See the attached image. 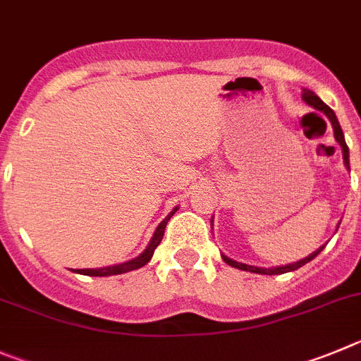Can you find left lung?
Here are the masks:
<instances>
[{
    "label": "left lung",
    "mask_w": 361,
    "mask_h": 361,
    "mask_svg": "<svg viewBox=\"0 0 361 361\" xmlns=\"http://www.w3.org/2000/svg\"><path fill=\"white\" fill-rule=\"evenodd\" d=\"M302 100L306 102V104L312 105L313 109H317V111L324 112V114L327 116V120L331 121L333 132H335V140L338 141V145H340V147H342L343 164H345L347 170H349V148H347L345 140H343L342 127H340V123H338V120H336V116H335V112H333V109L327 107V105L324 104V102L320 100L319 97H317L315 92L308 91V89H302ZM322 249H324V245L320 247L319 250H315V252H313V254H310L308 257H304V259L295 261V263L284 264V267H276V269H259V267H250V264H245V263H238V261L231 259V257L224 256V254H221V259L226 261L227 264H231V267H234V269L247 270V272H254V274H264V276H276V274H286V272H293V270L300 269V267H304V264L310 263V261H312V259H315V257L319 256L320 252H322Z\"/></svg>",
    "instance_id": "8db88e82"
}]
</instances>
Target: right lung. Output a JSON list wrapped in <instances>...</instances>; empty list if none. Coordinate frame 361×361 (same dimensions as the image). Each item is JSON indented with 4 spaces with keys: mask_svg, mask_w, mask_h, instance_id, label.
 <instances>
[{
    "mask_svg": "<svg viewBox=\"0 0 361 361\" xmlns=\"http://www.w3.org/2000/svg\"><path fill=\"white\" fill-rule=\"evenodd\" d=\"M177 211V207H175L173 211H171L170 214H168L166 218H164L161 224L157 226V229H155L154 236H152L150 243H148V247L145 249L143 254H140L137 257H134V259L127 261V263H121V264H114V267H104V269H78V270H73V272L77 274H84V276H94V277H105V276H118V274H125V272H130V270H135V269H141V267H145V264L148 263V261L152 259V256H154V250L155 247L161 243V240H163V234H164V229H166V224L168 220H170L171 216H173V213Z\"/></svg>",
    "mask_w": 361,
    "mask_h": 361,
    "instance_id": "right-lung-1",
    "label": "right lung"
}]
</instances>
